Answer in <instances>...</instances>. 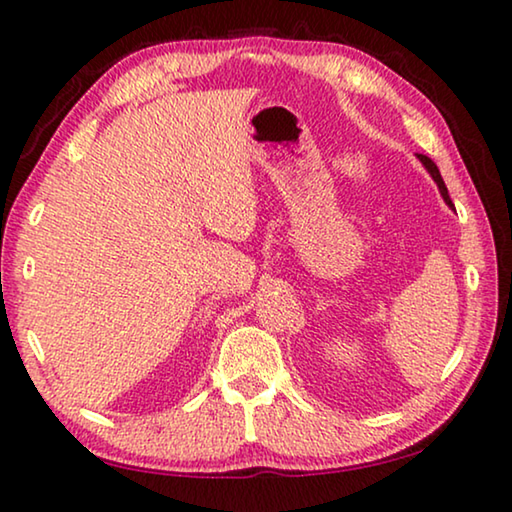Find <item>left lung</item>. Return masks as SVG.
<instances>
[{"label": "left lung", "mask_w": 512, "mask_h": 512, "mask_svg": "<svg viewBox=\"0 0 512 512\" xmlns=\"http://www.w3.org/2000/svg\"><path fill=\"white\" fill-rule=\"evenodd\" d=\"M418 160L422 162V167L429 171V176L433 178V183L438 185V192H440V196H443V201L454 210V203H452V198H449V192H447V187H445V180H443V176H440V171H438L436 164H433V160L427 158V155H422V153H418Z\"/></svg>", "instance_id": "1"}]
</instances>
